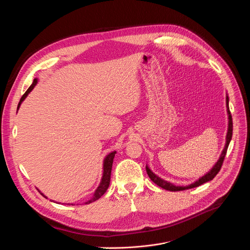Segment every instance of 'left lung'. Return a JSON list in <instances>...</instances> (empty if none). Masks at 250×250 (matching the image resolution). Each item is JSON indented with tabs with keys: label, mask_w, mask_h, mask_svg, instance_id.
<instances>
[{
	"label": "left lung",
	"mask_w": 250,
	"mask_h": 250,
	"mask_svg": "<svg viewBox=\"0 0 250 250\" xmlns=\"http://www.w3.org/2000/svg\"><path fill=\"white\" fill-rule=\"evenodd\" d=\"M227 108H228V114H229V129H228V134H227V142H226V146L220 156V159L218 160V162L215 164V166H213L210 171L208 173H207L206 175H204L203 177H201L199 180H197L195 183L189 185V186H175L173 185L172 183H169L167 181H164L163 179H161V178H159L158 176H156L147 166H146V172L149 176V178L151 179L152 182H154L157 186L165 189V190H168V191H172V192H176V191H183V190H187V189H191V188H195V187H198L206 182H208L210 180H212L213 178L216 177V175L220 172L221 168H222V165L224 163V160H225V157H226V154H227V151H228V147H229V145L230 142V139H231V136H232V118H231V115H230V112H229V97L227 96Z\"/></svg>",
	"instance_id": "obj_1"
}]
</instances>
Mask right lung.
<instances>
[{
  "mask_svg": "<svg viewBox=\"0 0 250 250\" xmlns=\"http://www.w3.org/2000/svg\"><path fill=\"white\" fill-rule=\"evenodd\" d=\"M37 83H38V80L34 79L33 82H32V84L30 85V87H29V88L26 90V92L22 95V97L21 98V101H20V103H19V105H18V110H19V108H20V105H21V102L26 98V96L29 94V92H31V90L34 88L35 85H37ZM115 154H116V151L110 153L108 156L105 157V159H104V173H103L102 181H101V183H100L98 189L96 190V192H95L93 198H92L90 201L86 202L85 204H90V203H92V202L97 201L98 199H100V198L105 193L106 190H108L109 185H110V181H111V172H112V166H113V161H114ZM40 193H41V192H40ZM41 194H42L43 197H45L42 193H41ZM45 198H46V197H45ZM67 205H69V204H67ZM70 205H73V204H70Z\"/></svg>",
  "mask_w": 250,
  "mask_h": 250,
  "instance_id": "add662e5",
  "label": "right lung"
}]
</instances>
